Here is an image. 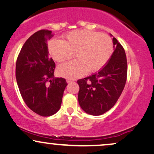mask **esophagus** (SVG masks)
<instances>
[{"label": "esophagus", "instance_id": "esophagus-1", "mask_svg": "<svg viewBox=\"0 0 154 154\" xmlns=\"http://www.w3.org/2000/svg\"><path fill=\"white\" fill-rule=\"evenodd\" d=\"M66 82H67V83H72V82H74V80H71V79H68V80H66Z\"/></svg>", "mask_w": 154, "mask_h": 154}]
</instances>
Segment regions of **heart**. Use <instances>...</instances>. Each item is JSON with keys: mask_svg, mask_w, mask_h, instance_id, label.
Segmentation results:
<instances>
[{"mask_svg": "<svg viewBox=\"0 0 154 154\" xmlns=\"http://www.w3.org/2000/svg\"><path fill=\"white\" fill-rule=\"evenodd\" d=\"M112 42L105 33L77 30L65 35L62 40L52 39L48 52L55 61L62 62L73 55L77 59L66 62L58 67L59 75L75 79L86 72H95L102 69L110 58Z\"/></svg>", "mask_w": 154, "mask_h": 154, "instance_id": "b5f03b06", "label": "heart"}]
</instances>
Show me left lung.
I'll use <instances>...</instances> for the list:
<instances>
[{"label": "left lung", "instance_id": "1", "mask_svg": "<svg viewBox=\"0 0 154 154\" xmlns=\"http://www.w3.org/2000/svg\"><path fill=\"white\" fill-rule=\"evenodd\" d=\"M112 42L114 52L106 65L96 73L77 81L79 104L86 113L92 116H100L109 110L126 84L127 60L125 50L115 37Z\"/></svg>", "mask_w": 154, "mask_h": 154}]
</instances>
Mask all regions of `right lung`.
<instances>
[{
  "label": "right lung",
  "mask_w": 154,
  "mask_h": 154,
  "mask_svg": "<svg viewBox=\"0 0 154 154\" xmlns=\"http://www.w3.org/2000/svg\"><path fill=\"white\" fill-rule=\"evenodd\" d=\"M52 36L48 30L33 33L25 42L16 63L17 82L23 100L32 111L45 117L59 110L67 85L64 78L54 77L55 64L49 57L47 43Z\"/></svg>",
  "instance_id": "right-lung-1"
}]
</instances>
